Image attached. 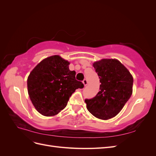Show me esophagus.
Here are the masks:
<instances>
[{
  "mask_svg": "<svg viewBox=\"0 0 156 156\" xmlns=\"http://www.w3.org/2000/svg\"><path fill=\"white\" fill-rule=\"evenodd\" d=\"M83 84L84 85V87L87 86V84H88L87 80V79H84L83 81Z\"/></svg>",
  "mask_w": 156,
  "mask_h": 156,
  "instance_id": "obj_1",
  "label": "esophagus"
}]
</instances>
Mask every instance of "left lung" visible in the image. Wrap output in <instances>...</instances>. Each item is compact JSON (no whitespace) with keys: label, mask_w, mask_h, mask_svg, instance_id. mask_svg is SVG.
I'll use <instances>...</instances> for the list:
<instances>
[{"label":"left lung","mask_w":156,"mask_h":156,"mask_svg":"<svg viewBox=\"0 0 156 156\" xmlns=\"http://www.w3.org/2000/svg\"><path fill=\"white\" fill-rule=\"evenodd\" d=\"M101 84L100 92L92 99H86L87 109L95 117L108 120L117 115L133 92L131 74L116 59H102L93 64Z\"/></svg>","instance_id":"1"}]
</instances>
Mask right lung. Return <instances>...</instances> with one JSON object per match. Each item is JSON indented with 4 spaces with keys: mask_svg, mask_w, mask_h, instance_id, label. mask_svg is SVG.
Instances as JSON below:
<instances>
[{
    "mask_svg": "<svg viewBox=\"0 0 156 156\" xmlns=\"http://www.w3.org/2000/svg\"><path fill=\"white\" fill-rule=\"evenodd\" d=\"M69 62L58 55L44 59L27 79L28 93L36 109L45 116L57 115L66 107L69 97L84 84L75 79Z\"/></svg>",
    "mask_w": 156,
    "mask_h": 156,
    "instance_id": "add662e5",
    "label": "right lung"
}]
</instances>
